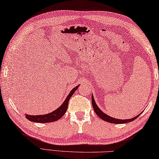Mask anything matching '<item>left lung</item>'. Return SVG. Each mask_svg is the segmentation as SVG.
Masks as SVG:
<instances>
[{"label": "left lung", "mask_w": 159, "mask_h": 159, "mask_svg": "<svg viewBox=\"0 0 159 159\" xmlns=\"http://www.w3.org/2000/svg\"><path fill=\"white\" fill-rule=\"evenodd\" d=\"M92 106L93 108V110H94L95 113H97V115L100 118H101L103 120H105L108 123H114V124H123V123H129V122H132L135 119L138 118V117L141 115L142 113H140L138 116H135L134 118H132L131 119H126V120H120V119H116L114 118H112V117L109 116L108 115H106V113H104L101 110V109L98 107L97 103H96L94 98H93V96L92 94Z\"/></svg>", "instance_id": "left-lung-1"}]
</instances>
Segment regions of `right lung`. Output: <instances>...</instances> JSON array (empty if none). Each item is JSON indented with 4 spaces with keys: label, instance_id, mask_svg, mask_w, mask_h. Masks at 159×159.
Here are the masks:
<instances>
[{
    "label": "right lung",
    "instance_id": "add662e5",
    "mask_svg": "<svg viewBox=\"0 0 159 159\" xmlns=\"http://www.w3.org/2000/svg\"><path fill=\"white\" fill-rule=\"evenodd\" d=\"M80 85L76 86L74 89L71 90V92L67 96L66 100L64 102L62 103V105L58 108L56 110L53 111L51 113H49L48 114H45V115H38V116H32V115H27L25 114L26 118H27L29 120L34 122V123H51V122L57 121L61 118H62L67 109V106H68V102L70 101V98L73 95L75 91L79 87Z\"/></svg>",
    "mask_w": 159,
    "mask_h": 159
}]
</instances>
